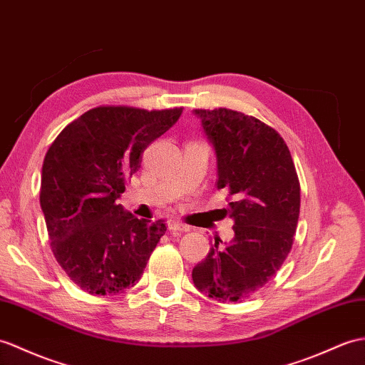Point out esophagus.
Returning a JSON list of instances; mask_svg holds the SVG:
<instances>
[{"label": "esophagus", "instance_id": "34e87169", "mask_svg": "<svg viewBox=\"0 0 365 365\" xmlns=\"http://www.w3.org/2000/svg\"><path fill=\"white\" fill-rule=\"evenodd\" d=\"M169 230H179V232H190V227L186 224H182L180 221H175V219H171V221L168 222Z\"/></svg>", "mask_w": 365, "mask_h": 365}]
</instances>
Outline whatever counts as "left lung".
<instances>
[{"instance_id": "left-lung-1", "label": "left lung", "mask_w": 365, "mask_h": 365, "mask_svg": "<svg viewBox=\"0 0 365 365\" xmlns=\"http://www.w3.org/2000/svg\"><path fill=\"white\" fill-rule=\"evenodd\" d=\"M217 158V190H228L235 238H215L192 269L194 286L219 302L258 292L289 255L300 215V182L284 140L255 116L196 108Z\"/></svg>"}]
</instances>
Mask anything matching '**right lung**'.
<instances>
[{
	"mask_svg": "<svg viewBox=\"0 0 365 365\" xmlns=\"http://www.w3.org/2000/svg\"><path fill=\"white\" fill-rule=\"evenodd\" d=\"M182 112L99 106L68 124L49 146L40 186L49 245L65 274L86 292L129 289L165 235L163 219L150 224L116 200L138 171L144 149Z\"/></svg>",
	"mask_w": 365,
	"mask_h": 365,
	"instance_id": "obj_1",
	"label": "right lung"
}]
</instances>
